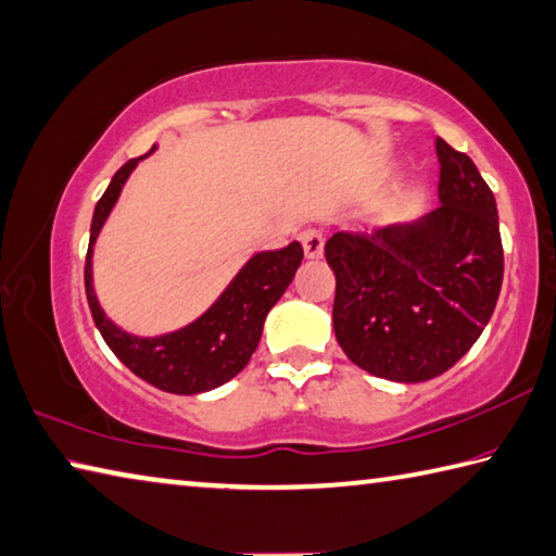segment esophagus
I'll return each mask as SVG.
<instances>
[{"mask_svg":"<svg viewBox=\"0 0 556 556\" xmlns=\"http://www.w3.org/2000/svg\"><path fill=\"white\" fill-rule=\"evenodd\" d=\"M323 233L318 228H306L304 233H301V245H304L306 257H320L323 255Z\"/></svg>","mask_w":556,"mask_h":556,"instance_id":"1","label":"esophagus"}]
</instances>
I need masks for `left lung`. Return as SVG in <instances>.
<instances>
[{"label":"left lung","instance_id":"obj_1","mask_svg":"<svg viewBox=\"0 0 556 556\" xmlns=\"http://www.w3.org/2000/svg\"><path fill=\"white\" fill-rule=\"evenodd\" d=\"M442 204L416 224L338 230L332 328L369 375L416 383L467 355L501 294L503 245L493 191L469 155L435 138Z\"/></svg>","mask_w":556,"mask_h":556}]
</instances>
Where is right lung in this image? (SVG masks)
I'll return each mask as SVG.
<instances>
[{
	"label": "right lung",
	"mask_w": 556,
	"mask_h": 556,
	"mask_svg": "<svg viewBox=\"0 0 556 556\" xmlns=\"http://www.w3.org/2000/svg\"><path fill=\"white\" fill-rule=\"evenodd\" d=\"M153 150L155 148H150L146 155L153 153ZM146 155L128 160L111 177L102 199L97 201L85 262L87 301L104 342L136 377L153 383L160 391L191 396V393L216 389L243 371L252 352L257 350L262 326H265L269 308L285 294L296 275L301 260H304V248L294 240V243L281 250L257 252L238 271L216 304L204 316L189 323L187 328L157 338L128 336V332L116 328L104 316L94 296L92 248L128 175L134 173V167Z\"/></svg>",
	"instance_id": "right-lung-1"
}]
</instances>
